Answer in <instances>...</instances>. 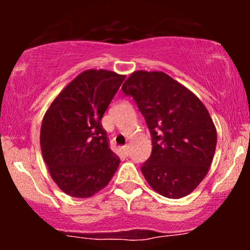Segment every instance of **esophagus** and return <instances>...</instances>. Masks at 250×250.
Masks as SVG:
<instances>
[{
	"label": "esophagus",
	"instance_id": "1",
	"mask_svg": "<svg viewBox=\"0 0 250 250\" xmlns=\"http://www.w3.org/2000/svg\"><path fill=\"white\" fill-rule=\"evenodd\" d=\"M123 151H125V155H128V153H129V145H125V146H123Z\"/></svg>",
	"mask_w": 250,
	"mask_h": 250
}]
</instances>
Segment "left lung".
<instances>
[{"mask_svg": "<svg viewBox=\"0 0 250 250\" xmlns=\"http://www.w3.org/2000/svg\"><path fill=\"white\" fill-rule=\"evenodd\" d=\"M151 134L150 157L141 171L156 193L181 199L207 175L217 133L206 105L193 91L163 71L136 70L123 83Z\"/></svg>", "mask_w": 250, "mask_h": 250, "instance_id": "left-lung-1", "label": "left lung"}]
</instances>
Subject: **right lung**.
<instances>
[{"label": "right lung", "mask_w": 250, "mask_h": 250, "mask_svg": "<svg viewBox=\"0 0 250 250\" xmlns=\"http://www.w3.org/2000/svg\"><path fill=\"white\" fill-rule=\"evenodd\" d=\"M125 75L105 69L79 74L43 116L42 157L53 179L69 196L90 197L108 185L120 157L110 150L101 120Z\"/></svg>", "instance_id": "1"}]
</instances>
